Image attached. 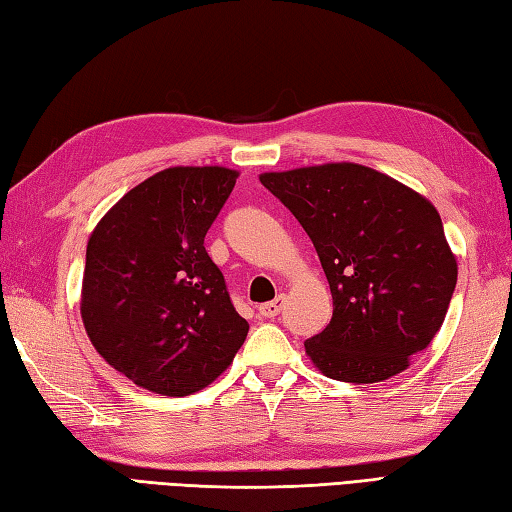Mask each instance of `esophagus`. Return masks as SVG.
Returning <instances> with one entry per match:
<instances>
[{
  "instance_id": "obj_1",
  "label": "esophagus",
  "mask_w": 512,
  "mask_h": 512,
  "mask_svg": "<svg viewBox=\"0 0 512 512\" xmlns=\"http://www.w3.org/2000/svg\"><path fill=\"white\" fill-rule=\"evenodd\" d=\"M284 301H286V297L279 295L275 301L262 303V306H259V314H262V317H266V319H275L277 314L281 312V308H284Z\"/></svg>"
}]
</instances>
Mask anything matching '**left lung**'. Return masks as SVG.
<instances>
[{
	"label": "left lung",
	"mask_w": 512,
	"mask_h": 512,
	"mask_svg": "<svg viewBox=\"0 0 512 512\" xmlns=\"http://www.w3.org/2000/svg\"><path fill=\"white\" fill-rule=\"evenodd\" d=\"M317 248L332 319L306 343L323 376L372 385L411 365L442 328L458 262L424 195L356 162L259 173Z\"/></svg>",
	"instance_id": "left-lung-1"
}]
</instances>
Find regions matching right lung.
<instances>
[{"label":"right lung","instance_id":"right-lung-1","mask_svg":"<svg viewBox=\"0 0 512 512\" xmlns=\"http://www.w3.org/2000/svg\"><path fill=\"white\" fill-rule=\"evenodd\" d=\"M239 171L169 167L127 191L94 226L81 319L116 372L162 396L209 387L248 334L204 235Z\"/></svg>","mask_w":512,"mask_h":512}]
</instances>
